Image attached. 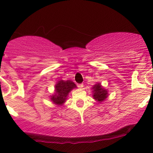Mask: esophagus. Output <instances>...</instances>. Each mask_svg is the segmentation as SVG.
Masks as SVG:
<instances>
[{
  "mask_svg": "<svg viewBox=\"0 0 153 153\" xmlns=\"http://www.w3.org/2000/svg\"><path fill=\"white\" fill-rule=\"evenodd\" d=\"M78 87L80 88H83V84H78Z\"/></svg>",
  "mask_w": 153,
  "mask_h": 153,
  "instance_id": "34e87169",
  "label": "esophagus"
}]
</instances>
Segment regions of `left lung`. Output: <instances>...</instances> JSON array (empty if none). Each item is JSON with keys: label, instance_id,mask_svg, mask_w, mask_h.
<instances>
[{"label": "left lung", "instance_id": "8db88e82", "mask_svg": "<svg viewBox=\"0 0 153 153\" xmlns=\"http://www.w3.org/2000/svg\"><path fill=\"white\" fill-rule=\"evenodd\" d=\"M93 90V97L99 103L103 102L107 97H108V91L103 86H102L100 82H97L96 84L92 87Z\"/></svg>", "mask_w": 153, "mask_h": 153}]
</instances>
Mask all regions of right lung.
Masks as SVG:
<instances>
[{
	"label": "right lung",
	"instance_id": "obj_1",
	"mask_svg": "<svg viewBox=\"0 0 153 153\" xmlns=\"http://www.w3.org/2000/svg\"><path fill=\"white\" fill-rule=\"evenodd\" d=\"M77 86L72 80H60L55 85V92L51 95V100L53 104L58 106H62L65 102L70 92Z\"/></svg>",
	"mask_w": 153,
	"mask_h": 153
}]
</instances>
